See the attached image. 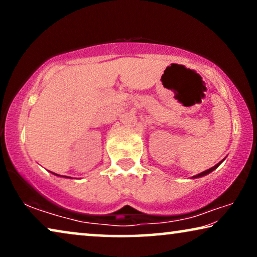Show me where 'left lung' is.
<instances>
[{
  "mask_svg": "<svg viewBox=\"0 0 257 257\" xmlns=\"http://www.w3.org/2000/svg\"><path fill=\"white\" fill-rule=\"evenodd\" d=\"M223 160H224V159H223ZM223 160H222V161H223ZM222 161H220V163H219V164H216V165H215V166L210 167V168H209V170H206V171H203V172H201V173L196 174V175H194V177H192V178H193V179H196V178H201V177H205V175H207V174H209V173H210V172H213L214 170H216V168L220 166V164H221V163H222Z\"/></svg>",
  "mask_w": 257,
  "mask_h": 257,
  "instance_id": "1",
  "label": "left lung"
}]
</instances>
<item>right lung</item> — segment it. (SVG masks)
<instances>
[{
    "instance_id": "add662e5",
    "label": "right lung",
    "mask_w": 257,
    "mask_h": 257,
    "mask_svg": "<svg viewBox=\"0 0 257 257\" xmlns=\"http://www.w3.org/2000/svg\"><path fill=\"white\" fill-rule=\"evenodd\" d=\"M52 173V172H51ZM55 175H57V177H63V178H70V177H65V175H59V174H56V173H54Z\"/></svg>"
}]
</instances>
